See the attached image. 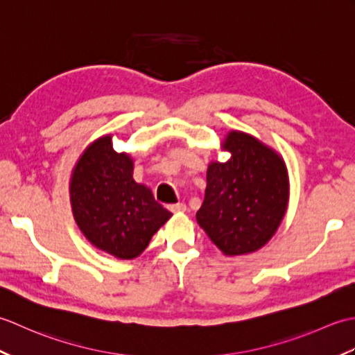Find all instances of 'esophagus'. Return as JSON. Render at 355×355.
Wrapping results in <instances>:
<instances>
[{
  "instance_id": "obj_1",
  "label": "esophagus",
  "mask_w": 355,
  "mask_h": 355,
  "mask_svg": "<svg viewBox=\"0 0 355 355\" xmlns=\"http://www.w3.org/2000/svg\"><path fill=\"white\" fill-rule=\"evenodd\" d=\"M169 210H172V212H175V214H184L186 205H183V202H177V205H171Z\"/></svg>"
}]
</instances>
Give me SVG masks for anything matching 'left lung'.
Instances as JSON below:
<instances>
[{
	"label": "left lung",
	"instance_id": "1",
	"mask_svg": "<svg viewBox=\"0 0 355 355\" xmlns=\"http://www.w3.org/2000/svg\"><path fill=\"white\" fill-rule=\"evenodd\" d=\"M227 162H210L200 227L225 256L259 250L281 225L290 198L282 155L259 139L238 130L225 134Z\"/></svg>",
	"mask_w": 355,
	"mask_h": 355
}]
</instances>
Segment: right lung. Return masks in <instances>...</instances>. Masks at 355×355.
<instances>
[{"label": "right lung", "instance_id": "add662e5", "mask_svg": "<svg viewBox=\"0 0 355 355\" xmlns=\"http://www.w3.org/2000/svg\"><path fill=\"white\" fill-rule=\"evenodd\" d=\"M132 173V155L116 153L112 135L105 134L84 149L70 177V202L79 230L117 259L137 258L172 216Z\"/></svg>", "mask_w": 355, "mask_h": 355}]
</instances>
